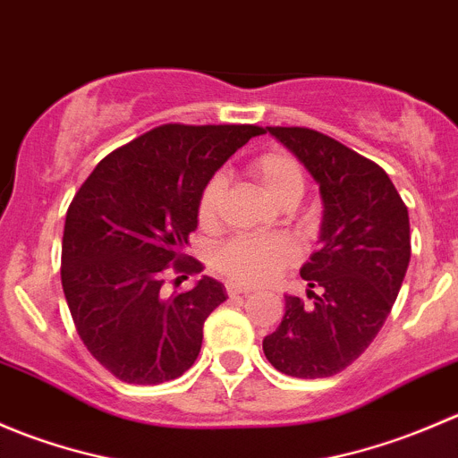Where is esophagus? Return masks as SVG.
<instances>
[{"label":"esophagus","instance_id":"obj_1","mask_svg":"<svg viewBox=\"0 0 458 458\" xmlns=\"http://www.w3.org/2000/svg\"><path fill=\"white\" fill-rule=\"evenodd\" d=\"M225 290H228V297H230V299H234V297H246V294H250V290L242 288V285H234V284L225 285Z\"/></svg>","mask_w":458,"mask_h":458}]
</instances>
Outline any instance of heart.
Listing matches in <instances>:
<instances>
[{
	"label": "heart",
	"instance_id": "obj_1",
	"mask_svg": "<svg viewBox=\"0 0 458 458\" xmlns=\"http://www.w3.org/2000/svg\"><path fill=\"white\" fill-rule=\"evenodd\" d=\"M250 174L276 206H285V203L294 206L306 191L301 165L284 150H267L259 155L250 164ZM224 197V174H212L201 188L199 201H197V221L201 228H215ZM294 259H297V248L290 239L242 234L225 242L215 252V266L234 284L263 285L270 284L284 267L294 263Z\"/></svg>",
	"mask_w": 458,
	"mask_h": 458
}]
</instances>
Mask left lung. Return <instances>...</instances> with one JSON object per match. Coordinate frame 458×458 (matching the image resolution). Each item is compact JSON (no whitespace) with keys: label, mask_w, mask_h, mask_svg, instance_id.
<instances>
[{"label":"left lung","mask_w":458,"mask_h":458,"mask_svg":"<svg viewBox=\"0 0 458 458\" xmlns=\"http://www.w3.org/2000/svg\"><path fill=\"white\" fill-rule=\"evenodd\" d=\"M318 183V248L303 263L308 299L285 294L263 354L279 372L323 378L345 370L386 323L410 263V219L386 170L310 128L267 126Z\"/></svg>","instance_id":"obj_1"}]
</instances>
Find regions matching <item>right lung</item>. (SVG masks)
Masks as SVG:
<instances>
[{"label": "right lung", "instance_id": "1", "mask_svg": "<svg viewBox=\"0 0 458 458\" xmlns=\"http://www.w3.org/2000/svg\"><path fill=\"white\" fill-rule=\"evenodd\" d=\"M259 126L152 128L97 164L66 212L62 285L88 352L126 383L157 386L199 357L203 321L228 299L201 276L182 294H161L168 270L192 275L186 255L208 179Z\"/></svg>", "mask_w": 458, "mask_h": 458}]
</instances>
